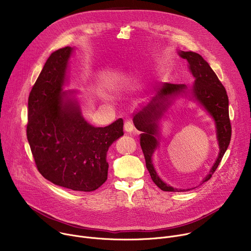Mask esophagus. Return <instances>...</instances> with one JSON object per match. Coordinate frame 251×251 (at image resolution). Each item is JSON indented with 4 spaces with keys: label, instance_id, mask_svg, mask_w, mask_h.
Returning <instances> with one entry per match:
<instances>
[{
    "label": "esophagus",
    "instance_id": "esophagus-1",
    "mask_svg": "<svg viewBox=\"0 0 251 251\" xmlns=\"http://www.w3.org/2000/svg\"><path fill=\"white\" fill-rule=\"evenodd\" d=\"M124 130H125L126 132H128V133L133 132V130H134V125H133V123H132L131 121H126L125 124H124Z\"/></svg>",
    "mask_w": 251,
    "mask_h": 251
}]
</instances>
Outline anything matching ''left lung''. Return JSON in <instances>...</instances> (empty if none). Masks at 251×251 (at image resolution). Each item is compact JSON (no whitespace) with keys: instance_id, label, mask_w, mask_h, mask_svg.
<instances>
[{"instance_id":"8db88e82","label":"left lung","mask_w":251,"mask_h":251,"mask_svg":"<svg viewBox=\"0 0 251 251\" xmlns=\"http://www.w3.org/2000/svg\"><path fill=\"white\" fill-rule=\"evenodd\" d=\"M178 55L188 60L189 69L195 77V83L191 87L193 98L197 100L212 117L217 129V138L219 142V157L211 167L209 173L202 182L208 181L216 171L229 145L231 137V125L228 114V97L225 86L222 84L217 75L209 64L197 52L178 51ZM189 90L186 84H173L165 82L156 96L141 111L135 114L133 122L135 127L142 132L140 134V145L144 154L146 167L150 173L153 182L164 192H187L191 189H176L167 185L158 176L152 157L159 146L160 127L159 122L167 112L172 100L176 96L186 93ZM195 189V188H194Z\"/></svg>"}]
</instances>
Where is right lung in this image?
Returning a JSON list of instances; mask_svg holds the SVG:
<instances>
[{"label": "right lung", "instance_id": "1", "mask_svg": "<svg viewBox=\"0 0 251 251\" xmlns=\"http://www.w3.org/2000/svg\"><path fill=\"white\" fill-rule=\"evenodd\" d=\"M65 47L48 58L28 96L26 137L39 172L56 186L92 192L107 180V151L124 135L123 119L94 127L80 107L63 91L68 60Z\"/></svg>", "mask_w": 251, "mask_h": 251}]
</instances>
